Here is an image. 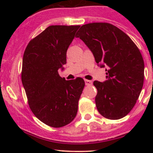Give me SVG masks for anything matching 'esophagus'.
<instances>
[{
	"instance_id": "34e87169",
	"label": "esophagus",
	"mask_w": 153,
	"mask_h": 153,
	"mask_svg": "<svg viewBox=\"0 0 153 153\" xmlns=\"http://www.w3.org/2000/svg\"><path fill=\"white\" fill-rule=\"evenodd\" d=\"M85 84L86 86H90L92 84V82L89 80H85Z\"/></svg>"
}]
</instances>
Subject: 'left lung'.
<instances>
[{
    "label": "left lung",
    "mask_w": 153,
    "mask_h": 153,
    "mask_svg": "<svg viewBox=\"0 0 153 153\" xmlns=\"http://www.w3.org/2000/svg\"><path fill=\"white\" fill-rule=\"evenodd\" d=\"M76 35L92 51L97 64L108 68L106 81L93 82L98 91L97 109L108 119L124 118L136 104L143 87L141 52L126 33L109 23L84 24Z\"/></svg>",
    "instance_id": "obj_1"
}]
</instances>
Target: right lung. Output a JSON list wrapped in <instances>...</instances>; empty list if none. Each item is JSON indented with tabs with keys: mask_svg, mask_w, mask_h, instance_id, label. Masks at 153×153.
Wrapping results in <instances>:
<instances>
[{
	"mask_svg": "<svg viewBox=\"0 0 153 153\" xmlns=\"http://www.w3.org/2000/svg\"><path fill=\"white\" fill-rule=\"evenodd\" d=\"M79 25H52L32 38L23 57L21 81L30 109L49 126L72 122L85 86L81 78L66 81L58 69L67 63V51Z\"/></svg>",
	"mask_w": 153,
	"mask_h": 153,
	"instance_id": "add662e5",
	"label": "right lung"
}]
</instances>
